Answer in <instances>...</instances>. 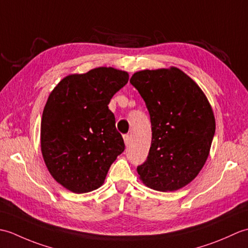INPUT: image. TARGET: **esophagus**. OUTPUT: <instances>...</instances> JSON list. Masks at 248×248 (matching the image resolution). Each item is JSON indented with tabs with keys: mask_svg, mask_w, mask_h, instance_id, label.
<instances>
[{
	"mask_svg": "<svg viewBox=\"0 0 248 248\" xmlns=\"http://www.w3.org/2000/svg\"><path fill=\"white\" fill-rule=\"evenodd\" d=\"M124 144L125 146H129L131 144V138L129 134H124Z\"/></svg>",
	"mask_w": 248,
	"mask_h": 248,
	"instance_id": "34e87169",
	"label": "esophagus"
}]
</instances>
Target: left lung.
<instances>
[{"label": "left lung", "instance_id": "1", "mask_svg": "<svg viewBox=\"0 0 248 248\" xmlns=\"http://www.w3.org/2000/svg\"><path fill=\"white\" fill-rule=\"evenodd\" d=\"M130 83L144 99L151 121V146L138 166L140 179L156 191H177L196 178L208 159L215 133L211 105L176 67L135 72Z\"/></svg>", "mask_w": 248, "mask_h": 248}]
</instances>
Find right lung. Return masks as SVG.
Segmentation results:
<instances>
[{"instance_id":"obj_1","label":"right lung","mask_w":248,"mask_h":248,"mask_svg":"<svg viewBox=\"0 0 248 248\" xmlns=\"http://www.w3.org/2000/svg\"><path fill=\"white\" fill-rule=\"evenodd\" d=\"M128 80V72L99 67L64 78L51 92L41 119V152L51 176L69 191L101 186L124 152L108 103Z\"/></svg>"}]
</instances>
